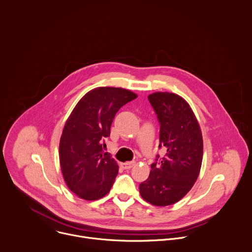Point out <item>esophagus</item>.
Returning a JSON list of instances; mask_svg holds the SVG:
<instances>
[{"label":"esophagus","mask_w":252,"mask_h":252,"mask_svg":"<svg viewBox=\"0 0 252 252\" xmlns=\"http://www.w3.org/2000/svg\"><path fill=\"white\" fill-rule=\"evenodd\" d=\"M135 165L134 161L131 162H126V163H121V167L123 169H130L131 167H133Z\"/></svg>","instance_id":"obj_1"}]
</instances>
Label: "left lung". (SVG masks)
I'll list each match as a JSON object with an SVG mask.
<instances>
[{
	"label": "left lung",
	"instance_id": "obj_1",
	"mask_svg": "<svg viewBox=\"0 0 252 252\" xmlns=\"http://www.w3.org/2000/svg\"><path fill=\"white\" fill-rule=\"evenodd\" d=\"M148 100L160 124L159 148L165 155L151 164L148 178L140 183L143 200L165 207L180 201L196 182L203 160V137L199 123L180 96L156 92Z\"/></svg>",
	"mask_w": 252,
	"mask_h": 252
}]
</instances>
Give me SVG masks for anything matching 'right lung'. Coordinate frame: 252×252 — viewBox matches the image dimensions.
<instances>
[{"instance_id": "1", "label": "right lung", "mask_w": 252, "mask_h": 252, "mask_svg": "<svg viewBox=\"0 0 252 252\" xmlns=\"http://www.w3.org/2000/svg\"><path fill=\"white\" fill-rule=\"evenodd\" d=\"M136 97L126 89L99 87L84 96L67 119L59 143L60 167L66 185L79 198L94 201L110 192L119 165L104 153V139L118 111Z\"/></svg>"}]
</instances>
